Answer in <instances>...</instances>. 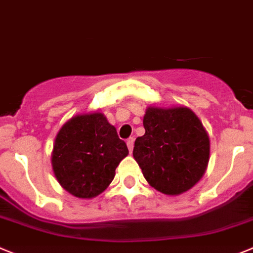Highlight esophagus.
<instances>
[{"mask_svg": "<svg viewBox=\"0 0 253 253\" xmlns=\"http://www.w3.org/2000/svg\"><path fill=\"white\" fill-rule=\"evenodd\" d=\"M126 143H127V147H128V151L132 152V150H133V143H135V138L133 137L128 138Z\"/></svg>", "mask_w": 253, "mask_h": 253, "instance_id": "obj_1", "label": "esophagus"}]
</instances>
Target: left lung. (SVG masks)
<instances>
[{"label": "left lung", "instance_id": "8db88e82", "mask_svg": "<svg viewBox=\"0 0 253 253\" xmlns=\"http://www.w3.org/2000/svg\"><path fill=\"white\" fill-rule=\"evenodd\" d=\"M145 135L136 138L133 158L147 183L166 195H180L202 179L209 163L208 132L185 106H150Z\"/></svg>", "mask_w": 253, "mask_h": 253}]
</instances>
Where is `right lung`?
<instances>
[{"mask_svg": "<svg viewBox=\"0 0 253 253\" xmlns=\"http://www.w3.org/2000/svg\"><path fill=\"white\" fill-rule=\"evenodd\" d=\"M128 155L116 127L101 112L72 117L56 133L51 165L56 180L72 195L92 199L112 183L116 168Z\"/></svg>", "mask_w": 253, "mask_h": 253, "instance_id": "right-lung-1", "label": "right lung"}]
</instances>
